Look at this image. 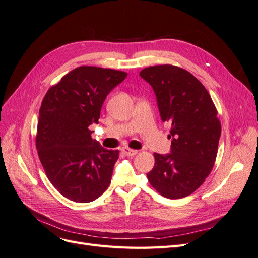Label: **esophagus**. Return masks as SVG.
<instances>
[{
	"instance_id": "esophagus-1",
	"label": "esophagus",
	"mask_w": 258,
	"mask_h": 258,
	"mask_svg": "<svg viewBox=\"0 0 258 258\" xmlns=\"http://www.w3.org/2000/svg\"><path fill=\"white\" fill-rule=\"evenodd\" d=\"M122 152L124 155H127V156H135L136 154H138V151L131 150V148H129V147H123Z\"/></svg>"
}]
</instances>
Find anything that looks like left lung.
Here are the masks:
<instances>
[{
  "instance_id": "8db88e82",
  "label": "left lung",
  "mask_w": 258,
  "mask_h": 258,
  "mask_svg": "<svg viewBox=\"0 0 258 258\" xmlns=\"http://www.w3.org/2000/svg\"><path fill=\"white\" fill-rule=\"evenodd\" d=\"M140 76L154 89L161 120L171 124V152L154 153L147 178L161 196L184 198L202 185L214 166L221 137L216 107L205 86L182 68L150 67Z\"/></svg>"
}]
</instances>
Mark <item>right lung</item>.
Returning <instances> with one entry per match:
<instances>
[{"instance_id":"right-lung-1","label":"right lung","mask_w":258,"mask_h":258,"mask_svg":"<svg viewBox=\"0 0 258 258\" xmlns=\"http://www.w3.org/2000/svg\"><path fill=\"white\" fill-rule=\"evenodd\" d=\"M127 77L112 69L80 67L46 92L40 108L36 150L50 183L75 202L99 198L111 183L119 151L91 138L106 96Z\"/></svg>"}]
</instances>
